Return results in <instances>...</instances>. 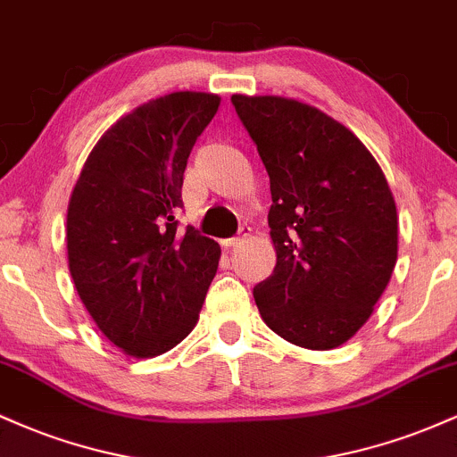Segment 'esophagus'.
<instances>
[{
	"mask_svg": "<svg viewBox=\"0 0 457 457\" xmlns=\"http://www.w3.org/2000/svg\"><path fill=\"white\" fill-rule=\"evenodd\" d=\"M249 236H251V228L243 225V228H240V236H234V238H225V240H221V245L223 246H238L240 243H245Z\"/></svg>",
	"mask_w": 457,
	"mask_h": 457,
	"instance_id": "obj_1",
	"label": "esophagus"
}]
</instances>
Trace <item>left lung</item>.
<instances>
[{"mask_svg":"<svg viewBox=\"0 0 457 457\" xmlns=\"http://www.w3.org/2000/svg\"><path fill=\"white\" fill-rule=\"evenodd\" d=\"M232 103L270 178L277 264L253 287L260 316L286 342L330 350L370 320L397 262L395 199L353 130L283 96Z\"/></svg>","mask_w":457,"mask_h":457,"instance_id":"left-lung-1","label":"left lung"}]
</instances>
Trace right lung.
I'll return each instance as SVG.
<instances>
[{"label": "right lung", "instance_id": "right-lung-1", "mask_svg": "<svg viewBox=\"0 0 457 457\" xmlns=\"http://www.w3.org/2000/svg\"><path fill=\"white\" fill-rule=\"evenodd\" d=\"M221 98L174 92L120 118L87 156L66 217L68 269L109 342L137 359L171 350L197 324L221 246L178 228L193 145Z\"/></svg>", "mask_w": 457, "mask_h": 457}]
</instances>
